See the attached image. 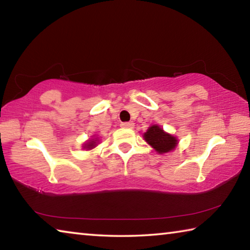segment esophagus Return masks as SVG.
Listing matches in <instances>:
<instances>
[{
  "label": "esophagus",
  "mask_w": 250,
  "mask_h": 250,
  "mask_svg": "<svg viewBox=\"0 0 250 250\" xmlns=\"http://www.w3.org/2000/svg\"><path fill=\"white\" fill-rule=\"evenodd\" d=\"M133 125L134 124H132V122H124V124H121L122 128H125V129H132Z\"/></svg>",
  "instance_id": "esophagus-1"
}]
</instances>
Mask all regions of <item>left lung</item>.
<instances>
[{
    "mask_svg": "<svg viewBox=\"0 0 250 250\" xmlns=\"http://www.w3.org/2000/svg\"><path fill=\"white\" fill-rule=\"evenodd\" d=\"M143 139L159 154L168 153V152L174 150L177 145H179L177 138L166 132L159 125H150L146 132L143 133Z\"/></svg>",
    "mask_w": 250,
    "mask_h": 250,
    "instance_id": "left-lung-1",
    "label": "left lung"
}]
</instances>
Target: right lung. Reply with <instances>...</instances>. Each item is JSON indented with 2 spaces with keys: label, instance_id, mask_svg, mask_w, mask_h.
Here are the masks:
<instances>
[{
  "label": "right lung",
  "instance_id": "1",
  "mask_svg": "<svg viewBox=\"0 0 250 250\" xmlns=\"http://www.w3.org/2000/svg\"><path fill=\"white\" fill-rule=\"evenodd\" d=\"M100 142V139L98 137H95V135H92V139H89V140H87L86 142L83 145V149L84 150H92L95 149V147L99 145Z\"/></svg>",
  "mask_w": 250,
  "mask_h": 250
}]
</instances>
